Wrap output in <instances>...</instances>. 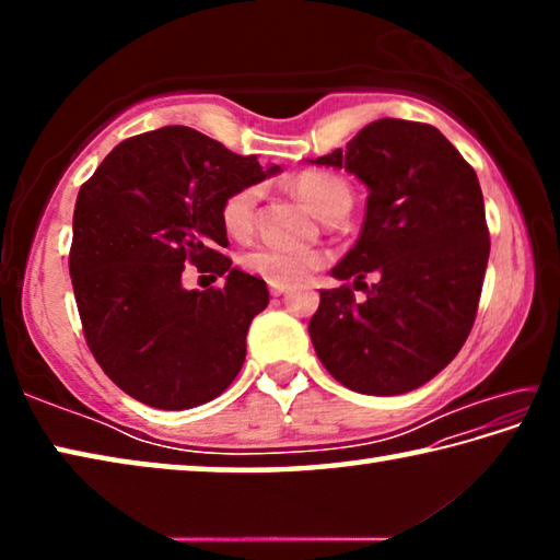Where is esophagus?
Returning a JSON list of instances; mask_svg holds the SVG:
<instances>
[{
	"instance_id": "esophagus-1",
	"label": "esophagus",
	"mask_w": 560,
	"mask_h": 560,
	"mask_svg": "<svg viewBox=\"0 0 560 560\" xmlns=\"http://www.w3.org/2000/svg\"><path fill=\"white\" fill-rule=\"evenodd\" d=\"M289 291V287H283V283H269V293L271 296H283V293Z\"/></svg>"
}]
</instances>
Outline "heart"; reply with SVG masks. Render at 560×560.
<instances>
[{"label": "heart", "mask_w": 560, "mask_h": 560, "mask_svg": "<svg viewBox=\"0 0 560 560\" xmlns=\"http://www.w3.org/2000/svg\"><path fill=\"white\" fill-rule=\"evenodd\" d=\"M293 189L318 217H326L338 207L350 205V187L343 177L330 173H303L293 183ZM257 189L242 187L222 202V226L234 240H244L254 230V214H257ZM242 267L269 283H299L306 281L311 273L326 264V254L314 249H293V246L259 244L244 252L240 259Z\"/></svg>", "instance_id": "heart-1"}]
</instances>
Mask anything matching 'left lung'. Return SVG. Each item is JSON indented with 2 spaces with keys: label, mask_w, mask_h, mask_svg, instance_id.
Masks as SVG:
<instances>
[{
  "label": "left lung",
  "mask_w": 560,
  "mask_h": 560,
  "mask_svg": "<svg viewBox=\"0 0 560 560\" xmlns=\"http://www.w3.org/2000/svg\"><path fill=\"white\" fill-rule=\"evenodd\" d=\"M368 185L365 222L320 291L308 334L338 383L402 395L452 363L477 318L489 261L485 197L474 167L428 122L381 118L346 150L316 158ZM375 272L371 290L362 279Z\"/></svg>",
  "instance_id": "left-lung-1"
}]
</instances>
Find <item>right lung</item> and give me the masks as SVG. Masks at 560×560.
<instances>
[{
  "label": "right lung",
  "mask_w": 560,
  "mask_h": 560,
  "mask_svg": "<svg viewBox=\"0 0 560 560\" xmlns=\"http://www.w3.org/2000/svg\"><path fill=\"white\" fill-rule=\"evenodd\" d=\"M279 165L236 155L185 126L122 140L81 185L69 271L83 336L122 393L158 410H187L232 385L246 330L267 308L261 279L232 267L222 202ZM185 262L226 276L187 292Z\"/></svg>",
  "instance_id": "obj_1"
}]
</instances>
